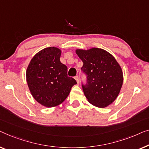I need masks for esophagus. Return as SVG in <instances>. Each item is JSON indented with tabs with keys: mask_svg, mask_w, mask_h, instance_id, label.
<instances>
[{
	"mask_svg": "<svg viewBox=\"0 0 149 149\" xmlns=\"http://www.w3.org/2000/svg\"><path fill=\"white\" fill-rule=\"evenodd\" d=\"M75 80H76L77 83L78 84L79 83V77H78V76H75Z\"/></svg>",
	"mask_w": 149,
	"mask_h": 149,
	"instance_id": "obj_1",
	"label": "esophagus"
}]
</instances>
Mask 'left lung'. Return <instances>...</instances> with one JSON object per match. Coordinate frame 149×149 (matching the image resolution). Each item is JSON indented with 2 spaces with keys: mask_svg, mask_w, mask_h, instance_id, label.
I'll return each mask as SVG.
<instances>
[{
  "mask_svg": "<svg viewBox=\"0 0 149 149\" xmlns=\"http://www.w3.org/2000/svg\"><path fill=\"white\" fill-rule=\"evenodd\" d=\"M75 53L82 61L81 70L87 75V84L82 85L86 98L94 106L107 107L116 99L123 85L120 65L111 54L102 49H77Z\"/></svg>",
  "mask_w": 149,
  "mask_h": 149,
  "instance_id": "obj_1",
  "label": "left lung"
}]
</instances>
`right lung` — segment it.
<instances>
[{"instance_id": "right-lung-1", "label": "right lung", "mask_w": 149, "mask_h": 149, "mask_svg": "<svg viewBox=\"0 0 149 149\" xmlns=\"http://www.w3.org/2000/svg\"><path fill=\"white\" fill-rule=\"evenodd\" d=\"M61 50L45 48L33 56L26 70V81L31 95L44 107L61 104L77 82L68 76V68L60 61Z\"/></svg>"}]
</instances>
